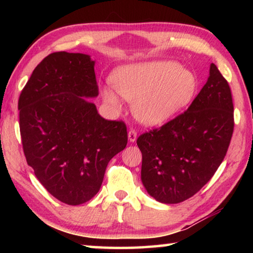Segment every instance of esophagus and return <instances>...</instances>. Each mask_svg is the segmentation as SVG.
I'll return each instance as SVG.
<instances>
[{
    "mask_svg": "<svg viewBox=\"0 0 253 253\" xmlns=\"http://www.w3.org/2000/svg\"><path fill=\"white\" fill-rule=\"evenodd\" d=\"M136 138H137V132L135 129H132L131 128V129L128 131V140H129L130 143H134Z\"/></svg>",
    "mask_w": 253,
    "mask_h": 253,
    "instance_id": "obj_1",
    "label": "esophagus"
}]
</instances>
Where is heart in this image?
I'll list each match as a JSON object with an SVG mask.
<instances>
[{
  "label": "heart",
  "instance_id": "heart-1",
  "mask_svg": "<svg viewBox=\"0 0 253 253\" xmlns=\"http://www.w3.org/2000/svg\"><path fill=\"white\" fill-rule=\"evenodd\" d=\"M110 84L118 95L134 101L136 118L146 125L169 121L190 104L195 95V76L174 61H151L117 68L110 75ZM101 97L114 109L122 102L113 89L102 88Z\"/></svg>",
  "mask_w": 253,
  "mask_h": 253
}]
</instances>
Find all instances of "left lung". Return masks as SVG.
<instances>
[{"mask_svg":"<svg viewBox=\"0 0 253 253\" xmlns=\"http://www.w3.org/2000/svg\"><path fill=\"white\" fill-rule=\"evenodd\" d=\"M233 127L230 85L211 63L207 84L187 110L137 138L148 194L175 204L198 193L224 160Z\"/></svg>","mask_w":253,"mask_h":253,"instance_id":"8db88e82","label":"left lung"}]
</instances>
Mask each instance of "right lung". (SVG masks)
<instances>
[{
	"label": "right lung",
	"mask_w": 253,
	"mask_h": 253,
	"mask_svg": "<svg viewBox=\"0 0 253 253\" xmlns=\"http://www.w3.org/2000/svg\"><path fill=\"white\" fill-rule=\"evenodd\" d=\"M90 55L53 52L33 70L19 98L20 132L28 165L49 193L79 205L95 196L109 161L127 145L124 122L107 121Z\"/></svg>",
	"instance_id": "add662e5"
}]
</instances>
